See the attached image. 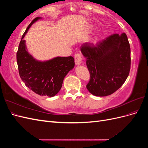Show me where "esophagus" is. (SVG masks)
I'll use <instances>...</instances> for the list:
<instances>
[{
	"mask_svg": "<svg viewBox=\"0 0 148 148\" xmlns=\"http://www.w3.org/2000/svg\"><path fill=\"white\" fill-rule=\"evenodd\" d=\"M82 56L80 53H76L75 55V62L76 65H79L82 64Z\"/></svg>",
	"mask_w": 148,
	"mask_h": 148,
	"instance_id": "esophagus-1",
	"label": "esophagus"
}]
</instances>
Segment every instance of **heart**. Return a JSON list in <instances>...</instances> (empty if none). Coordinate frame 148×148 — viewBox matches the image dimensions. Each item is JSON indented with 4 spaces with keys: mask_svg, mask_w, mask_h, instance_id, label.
<instances>
[{
    "mask_svg": "<svg viewBox=\"0 0 148 148\" xmlns=\"http://www.w3.org/2000/svg\"><path fill=\"white\" fill-rule=\"evenodd\" d=\"M98 40H99V38H97V39H96L95 40V42H97V41H98Z\"/></svg>",
    "mask_w": 148,
    "mask_h": 148,
    "instance_id": "heart-1",
    "label": "heart"
}]
</instances>
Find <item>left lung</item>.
Wrapping results in <instances>:
<instances>
[{
  "instance_id": "8db88e82",
  "label": "left lung",
  "mask_w": 148,
  "mask_h": 148,
  "mask_svg": "<svg viewBox=\"0 0 148 148\" xmlns=\"http://www.w3.org/2000/svg\"><path fill=\"white\" fill-rule=\"evenodd\" d=\"M80 50L90 73L86 88L96 96H106L119 89L130 70V46L125 33L114 34L96 45L86 42Z\"/></svg>"
}]
</instances>
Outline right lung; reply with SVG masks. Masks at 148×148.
<instances>
[{"label":"right lung","mask_w":148,"mask_h":148,"mask_svg":"<svg viewBox=\"0 0 148 148\" xmlns=\"http://www.w3.org/2000/svg\"><path fill=\"white\" fill-rule=\"evenodd\" d=\"M41 19L34 18L22 36L16 52V61L19 75L26 86L40 96L53 97L59 92L64 79L75 66L74 58L56 57L46 61H39L31 56L23 39L34 23Z\"/></svg>","instance_id":"right-lung-1"}]
</instances>
